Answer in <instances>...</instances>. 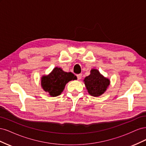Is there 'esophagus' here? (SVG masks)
I'll return each mask as SVG.
<instances>
[{"label":"esophagus","instance_id":"1","mask_svg":"<svg viewBox=\"0 0 146 146\" xmlns=\"http://www.w3.org/2000/svg\"><path fill=\"white\" fill-rule=\"evenodd\" d=\"M77 77L78 80H80V79H81L82 77V74H77Z\"/></svg>","mask_w":146,"mask_h":146}]
</instances>
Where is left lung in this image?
<instances>
[{
    "label": "left lung",
    "instance_id": "8db88e82",
    "mask_svg": "<svg viewBox=\"0 0 146 146\" xmlns=\"http://www.w3.org/2000/svg\"><path fill=\"white\" fill-rule=\"evenodd\" d=\"M85 84L89 94L98 97L102 94L110 85V80L102 76L97 69H92L91 74L85 77Z\"/></svg>",
    "mask_w": 146,
    "mask_h": 146
}]
</instances>
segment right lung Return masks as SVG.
<instances>
[{
  "label": "right lung",
  "instance_id": "obj_1",
  "mask_svg": "<svg viewBox=\"0 0 146 146\" xmlns=\"http://www.w3.org/2000/svg\"><path fill=\"white\" fill-rule=\"evenodd\" d=\"M76 78L72 72H66L61 68H55L49 75L42 77L41 86L50 96L56 97L63 92L66 83Z\"/></svg>",
  "mask_w": 146,
  "mask_h": 146
}]
</instances>
